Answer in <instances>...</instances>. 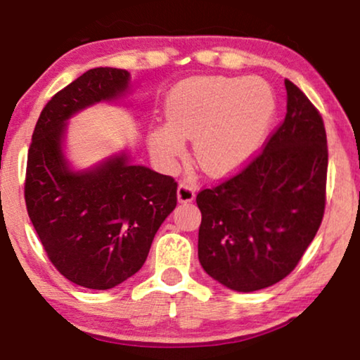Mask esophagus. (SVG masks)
<instances>
[{
	"label": "esophagus",
	"instance_id": "34e87169",
	"mask_svg": "<svg viewBox=\"0 0 360 360\" xmlns=\"http://www.w3.org/2000/svg\"><path fill=\"white\" fill-rule=\"evenodd\" d=\"M195 198V186L191 183H181L177 188V201L179 202H191Z\"/></svg>",
	"mask_w": 360,
	"mask_h": 360
}]
</instances>
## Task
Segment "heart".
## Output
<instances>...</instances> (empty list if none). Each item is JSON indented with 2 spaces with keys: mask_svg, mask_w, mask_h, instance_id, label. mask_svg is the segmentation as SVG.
Instances as JSON below:
<instances>
[{
  "mask_svg": "<svg viewBox=\"0 0 360 360\" xmlns=\"http://www.w3.org/2000/svg\"><path fill=\"white\" fill-rule=\"evenodd\" d=\"M276 115L271 86L259 78L201 76L179 83L166 101V117L148 134V148L172 171L194 139V158L211 176H226L254 156Z\"/></svg>",
  "mask_w": 360,
  "mask_h": 360,
  "instance_id": "1",
  "label": "heart"
}]
</instances>
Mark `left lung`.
<instances>
[{"label":"left lung","instance_id":"left-lung-1","mask_svg":"<svg viewBox=\"0 0 360 360\" xmlns=\"http://www.w3.org/2000/svg\"><path fill=\"white\" fill-rule=\"evenodd\" d=\"M288 112L266 148L239 174L204 189L198 256L238 292L289 276L319 229L326 207L327 138L314 104L289 79Z\"/></svg>","mask_w":360,"mask_h":360}]
</instances>
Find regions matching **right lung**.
Listing matches in <instances>:
<instances>
[{"mask_svg":"<svg viewBox=\"0 0 360 360\" xmlns=\"http://www.w3.org/2000/svg\"><path fill=\"white\" fill-rule=\"evenodd\" d=\"M129 86L126 70L86 71L49 99L28 151V216L49 261L81 288L106 290L134 276L177 202L176 181L133 165L127 149L88 169H72L68 161V121L126 98Z\"/></svg>","mask_w":360,"mask_h":360,"instance_id":"1","label":"right lung"}]
</instances>
